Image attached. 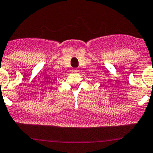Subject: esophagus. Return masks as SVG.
<instances>
[{
	"instance_id": "34e87169",
	"label": "esophagus",
	"mask_w": 153,
	"mask_h": 153,
	"mask_svg": "<svg viewBox=\"0 0 153 153\" xmlns=\"http://www.w3.org/2000/svg\"><path fill=\"white\" fill-rule=\"evenodd\" d=\"M73 71L74 72H78V69H73Z\"/></svg>"
}]
</instances>
